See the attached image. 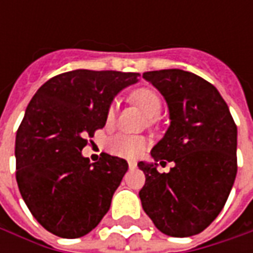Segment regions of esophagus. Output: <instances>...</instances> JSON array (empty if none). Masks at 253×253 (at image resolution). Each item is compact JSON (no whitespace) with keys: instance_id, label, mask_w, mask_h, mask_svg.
I'll return each instance as SVG.
<instances>
[{"instance_id":"esophagus-1","label":"esophagus","mask_w":253,"mask_h":253,"mask_svg":"<svg viewBox=\"0 0 253 253\" xmlns=\"http://www.w3.org/2000/svg\"><path fill=\"white\" fill-rule=\"evenodd\" d=\"M128 168L130 169H135L137 168V163L135 161H128Z\"/></svg>"}]
</instances>
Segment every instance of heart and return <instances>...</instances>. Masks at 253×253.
I'll return each instance as SVG.
<instances>
[{
    "instance_id": "b5f03b06",
    "label": "heart",
    "mask_w": 253,
    "mask_h": 253,
    "mask_svg": "<svg viewBox=\"0 0 253 253\" xmlns=\"http://www.w3.org/2000/svg\"><path fill=\"white\" fill-rule=\"evenodd\" d=\"M131 100L137 103L143 112L150 118V123H154V118L160 115L163 108V101L160 94L152 88H138L131 93ZM116 112L115 104H111L105 119L108 123L114 121ZM108 150L110 153L123 159H137L148 146V139L142 135H130V134H116L108 141Z\"/></svg>"
}]
</instances>
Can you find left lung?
I'll list each match as a JSON object with an SVG mask.
<instances>
[{
	"instance_id": "8db88e82",
	"label": "left lung",
	"mask_w": 253,
	"mask_h": 253,
	"mask_svg": "<svg viewBox=\"0 0 253 253\" xmlns=\"http://www.w3.org/2000/svg\"><path fill=\"white\" fill-rule=\"evenodd\" d=\"M169 108L170 126L152 149L142 207L156 228L172 237L201 233L226 203L237 173V127L217 88L194 73L165 69L143 73ZM175 162L168 174L157 163Z\"/></svg>"
}]
</instances>
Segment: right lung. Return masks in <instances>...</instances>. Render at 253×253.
Instances as JSON below:
<instances>
[{
    "instance_id": "right-lung-1",
    "label": "right lung",
    "mask_w": 253,
    "mask_h": 253,
    "mask_svg": "<svg viewBox=\"0 0 253 253\" xmlns=\"http://www.w3.org/2000/svg\"><path fill=\"white\" fill-rule=\"evenodd\" d=\"M139 73L78 69L38 89L16 132V180L31 214L50 233L77 239L110 210L128 169L126 160L101 153L90 164L83 150L118 92Z\"/></svg>"
}]
</instances>
